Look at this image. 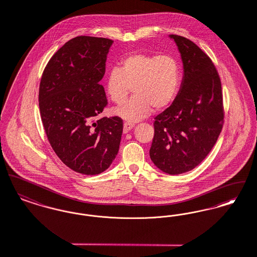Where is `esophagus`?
<instances>
[{
	"label": "esophagus",
	"instance_id": "obj_1",
	"mask_svg": "<svg viewBox=\"0 0 257 257\" xmlns=\"http://www.w3.org/2000/svg\"><path fill=\"white\" fill-rule=\"evenodd\" d=\"M135 125V122H124V123H123V133L127 134Z\"/></svg>",
	"mask_w": 257,
	"mask_h": 257
}]
</instances>
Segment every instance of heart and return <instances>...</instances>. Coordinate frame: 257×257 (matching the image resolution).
Returning <instances> with one entry per match:
<instances>
[{"label":"heart","instance_id":"b5f03b06","mask_svg":"<svg viewBox=\"0 0 257 257\" xmlns=\"http://www.w3.org/2000/svg\"><path fill=\"white\" fill-rule=\"evenodd\" d=\"M181 81V67L171 55L134 53L121 60L120 68H113L106 77V92L110 99L122 103L133 92L135 96L114 109L115 115L134 122L152 112L167 107L175 98Z\"/></svg>","mask_w":257,"mask_h":257}]
</instances>
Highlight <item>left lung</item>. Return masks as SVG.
I'll use <instances>...</instances> for the list:
<instances>
[{"label":"left lung","mask_w":257,"mask_h":257,"mask_svg":"<svg viewBox=\"0 0 257 257\" xmlns=\"http://www.w3.org/2000/svg\"><path fill=\"white\" fill-rule=\"evenodd\" d=\"M184 68L173 103L155 118L150 158L162 171L178 175L196 167L216 144L223 124L221 82L209 56L188 39L170 35Z\"/></svg>","instance_id":"obj_1"}]
</instances>
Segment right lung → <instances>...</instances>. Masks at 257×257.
<instances>
[{"instance_id": "right-lung-1", "label": "right lung", "mask_w": 257, "mask_h": 257, "mask_svg": "<svg viewBox=\"0 0 257 257\" xmlns=\"http://www.w3.org/2000/svg\"><path fill=\"white\" fill-rule=\"evenodd\" d=\"M112 40L80 36L66 42L43 70L39 101L48 141L59 159L75 172L96 175L115 160L121 118H94L107 105L99 84Z\"/></svg>"}]
</instances>
